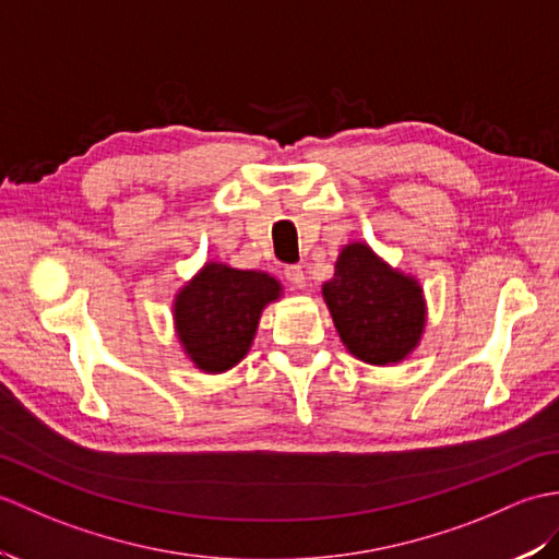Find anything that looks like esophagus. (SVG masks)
Instances as JSON below:
<instances>
[{"label": "esophagus", "instance_id": "34e87169", "mask_svg": "<svg viewBox=\"0 0 559 559\" xmlns=\"http://www.w3.org/2000/svg\"><path fill=\"white\" fill-rule=\"evenodd\" d=\"M283 276H285V281H288V283L293 285V288H305L307 276H305L302 266H297V264L285 266V269H283Z\"/></svg>", "mask_w": 559, "mask_h": 559}]
</instances>
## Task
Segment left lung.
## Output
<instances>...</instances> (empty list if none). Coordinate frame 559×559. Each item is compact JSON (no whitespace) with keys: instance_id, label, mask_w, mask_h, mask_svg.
I'll return each instance as SVG.
<instances>
[{"instance_id":"8db88e82","label":"left lung","mask_w":559,"mask_h":559,"mask_svg":"<svg viewBox=\"0 0 559 559\" xmlns=\"http://www.w3.org/2000/svg\"><path fill=\"white\" fill-rule=\"evenodd\" d=\"M323 297L345 347L369 365L405 359L424 329V297L417 281L385 266L367 245L341 252Z\"/></svg>"}]
</instances>
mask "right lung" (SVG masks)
Returning a JSON list of instances; mask_svg holds the SVG:
<instances>
[{
	"instance_id": "right-lung-1",
	"label": "right lung",
	"mask_w": 559,
	"mask_h": 559,
	"mask_svg": "<svg viewBox=\"0 0 559 559\" xmlns=\"http://www.w3.org/2000/svg\"><path fill=\"white\" fill-rule=\"evenodd\" d=\"M278 293L269 274L206 264L176 300L178 338L194 365L212 373L236 367L248 355L264 305Z\"/></svg>"
}]
</instances>
